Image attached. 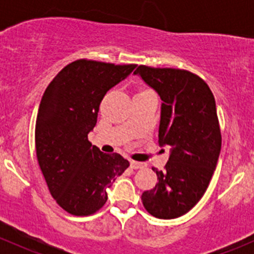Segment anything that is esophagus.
I'll use <instances>...</instances> for the list:
<instances>
[{
    "instance_id": "esophagus-1",
    "label": "esophagus",
    "mask_w": 254,
    "mask_h": 254,
    "mask_svg": "<svg viewBox=\"0 0 254 254\" xmlns=\"http://www.w3.org/2000/svg\"><path fill=\"white\" fill-rule=\"evenodd\" d=\"M130 167H131L132 170H139V168L145 167V163L137 162V161H130Z\"/></svg>"
}]
</instances>
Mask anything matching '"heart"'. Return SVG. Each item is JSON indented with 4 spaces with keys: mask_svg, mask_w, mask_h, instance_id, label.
Masks as SVG:
<instances>
[{
    "mask_svg": "<svg viewBox=\"0 0 254 254\" xmlns=\"http://www.w3.org/2000/svg\"><path fill=\"white\" fill-rule=\"evenodd\" d=\"M142 92H150V91H147V89H142V91L139 92V93H142Z\"/></svg>",
    "mask_w": 254,
    "mask_h": 254,
    "instance_id": "obj_1",
    "label": "heart"
}]
</instances>
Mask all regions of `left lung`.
I'll list each match as a JSON object with an SVG mask.
<instances>
[{"mask_svg":"<svg viewBox=\"0 0 254 254\" xmlns=\"http://www.w3.org/2000/svg\"><path fill=\"white\" fill-rule=\"evenodd\" d=\"M134 75L162 99L158 143L170 146L166 170L152 168L158 183L143 191L142 204L158 219H176L200 200L216 168L221 132L214 94L186 70L141 65Z\"/></svg>","mask_w":254,"mask_h":254,"instance_id":"1","label":"left lung"}]
</instances>
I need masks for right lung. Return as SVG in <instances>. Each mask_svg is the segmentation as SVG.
Masks as SVG:
<instances>
[{"mask_svg":"<svg viewBox=\"0 0 254 254\" xmlns=\"http://www.w3.org/2000/svg\"><path fill=\"white\" fill-rule=\"evenodd\" d=\"M136 65L92 60L68 64L43 94L35 123V150L50 194L76 216L96 212L108 189L129 167L119 153H103L88 141L107 92Z\"/></svg>","mask_w":254,"mask_h":254,"instance_id":"right-lung-1","label":"right lung"}]
</instances>
